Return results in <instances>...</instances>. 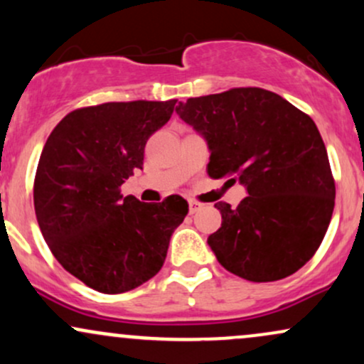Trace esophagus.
Here are the masks:
<instances>
[{"label":"esophagus","mask_w":364,"mask_h":364,"mask_svg":"<svg viewBox=\"0 0 364 364\" xmlns=\"http://www.w3.org/2000/svg\"><path fill=\"white\" fill-rule=\"evenodd\" d=\"M188 207H190V214H195V212H198L200 208H202L203 205H202V203H198V202H193V200H191V202L188 203Z\"/></svg>","instance_id":"1"}]
</instances>
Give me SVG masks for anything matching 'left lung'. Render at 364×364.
Instances as JSON below:
<instances>
[{
    "label": "left lung",
    "instance_id": "8db88e82",
    "mask_svg": "<svg viewBox=\"0 0 364 364\" xmlns=\"http://www.w3.org/2000/svg\"><path fill=\"white\" fill-rule=\"evenodd\" d=\"M176 114L207 141L210 178L235 176L248 196L217 202L223 224L207 243L220 265L252 282L299 270L323 240L336 183L318 128L270 90L246 87L179 102Z\"/></svg>",
    "mask_w": 364,
    "mask_h": 364
}]
</instances>
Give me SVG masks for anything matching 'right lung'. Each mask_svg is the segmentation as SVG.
<instances>
[{
  "label": "right lung",
  "instance_id": "add662e5",
  "mask_svg": "<svg viewBox=\"0 0 364 364\" xmlns=\"http://www.w3.org/2000/svg\"><path fill=\"white\" fill-rule=\"evenodd\" d=\"M174 104L106 102L77 109L58 123L41 154L34 207L46 243L63 269L104 294L152 279L188 214L179 195L144 203L119 191L141 169L145 144L168 123Z\"/></svg>",
  "mask_w": 364,
  "mask_h": 364
}]
</instances>
